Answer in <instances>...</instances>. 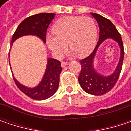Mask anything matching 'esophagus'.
I'll list each match as a JSON object with an SVG mask.
<instances>
[{
    "label": "esophagus",
    "instance_id": "34e87169",
    "mask_svg": "<svg viewBox=\"0 0 131 131\" xmlns=\"http://www.w3.org/2000/svg\"><path fill=\"white\" fill-rule=\"evenodd\" d=\"M67 65H68V62H62V63H61V66H62V67H65V66H66Z\"/></svg>",
    "mask_w": 131,
    "mask_h": 131
}]
</instances>
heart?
I'll use <instances>...</instances> for the list:
<instances>
[{"label": "heart", "instance_id": "obj_1", "mask_svg": "<svg viewBox=\"0 0 131 131\" xmlns=\"http://www.w3.org/2000/svg\"><path fill=\"white\" fill-rule=\"evenodd\" d=\"M52 35L47 38L49 48L60 58L68 46L79 57L88 55L95 47L98 29L95 20L90 17L68 16L59 19L53 25Z\"/></svg>", "mask_w": 131, "mask_h": 131}]
</instances>
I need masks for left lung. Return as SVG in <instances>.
<instances>
[{
  "label": "left lung",
  "instance_id": "left-lung-1",
  "mask_svg": "<svg viewBox=\"0 0 131 131\" xmlns=\"http://www.w3.org/2000/svg\"><path fill=\"white\" fill-rule=\"evenodd\" d=\"M98 23L99 38L93 52L87 58L79 60L81 71L78 81L80 86L86 93L94 95H102L110 91L118 80L122 70L124 58V47L121 36L116 27L109 19L96 13H91ZM111 38L117 41L121 47V58L115 71L107 77L97 73L93 67V60L99 45L106 38Z\"/></svg>",
  "mask_w": 131,
  "mask_h": 131
}]
</instances>
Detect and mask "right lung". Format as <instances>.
I'll return each instance as SVG.
<instances>
[{"mask_svg":"<svg viewBox=\"0 0 131 131\" xmlns=\"http://www.w3.org/2000/svg\"><path fill=\"white\" fill-rule=\"evenodd\" d=\"M55 16L54 13H41L26 18L13 34L12 43L18 38L25 35H34L46 42V34L48 26ZM47 69L41 82L36 88H29L23 86L14 77V81L18 88L24 94L34 100H44L50 98L58 90L60 74L62 71L60 62L54 58H48Z\"/></svg>","mask_w":131,"mask_h":131,"instance_id":"add662e5","label":"right lung"}]
</instances>
